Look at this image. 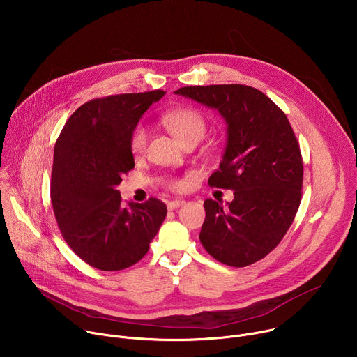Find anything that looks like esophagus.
<instances>
[{"instance_id": "1", "label": "esophagus", "mask_w": 357, "mask_h": 357, "mask_svg": "<svg viewBox=\"0 0 357 357\" xmlns=\"http://www.w3.org/2000/svg\"><path fill=\"white\" fill-rule=\"evenodd\" d=\"M185 200L183 199H175V200H171V202H168V209L169 211H175V209H178V208H181V206H183L185 205Z\"/></svg>"}]
</instances>
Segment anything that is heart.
<instances>
[{"instance_id": "b5f03b06", "label": "heart", "mask_w": 357, "mask_h": 357, "mask_svg": "<svg viewBox=\"0 0 357 357\" xmlns=\"http://www.w3.org/2000/svg\"><path fill=\"white\" fill-rule=\"evenodd\" d=\"M165 126L169 128V131L185 145L190 141H200L202 137L206 132V120L202 116L200 112L190 109V107H182L176 109L164 117ZM148 141V131L142 124H138L130 138V148L134 155H139L145 151ZM167 185L171 189H182L183 182L182 181H168Z\"/></svg>"}]
</instances>
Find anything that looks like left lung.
Instances as JSON below:
<instances>
[{
  "label": "left lung",
  "instance_id": "1",
  "mask_svg": "<svg viewBox=\"0 0 357 357\" xmlns=\"http://www.w3.org/2000/svg\"><path fill=\"white\" fill-rule=\"evenodd\" d=\"M175 94L215 109L227 141L209 185L234 199H206L199 238L218 261L245 267L266 257L285 236L301 203L303 165L287 116L263 91L243 84L181 87Z\"/></svg>",
  "mask_w": 357,
  "mask_h": 357
}]
</instances>
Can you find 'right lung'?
Segmentation results:
<instances>
[{"mask_svg":"<svg viewBox=\"0 0 357 357\" xmlns=\"http://www.w3.org/2000/svg\"><path fill=\"white\" fill-rule=\"evenodd\" d=\"M164 90L94 98L66 121L54 152L50 199L63 238L89 266L119 271L138 263L167 216L151 197L123 205L124 174L134 168L130 138Z\"/></svg>","mask_w":357,"mask_h":357,"instance_id":"obj_1","label":"right lung"}]
</instances>
